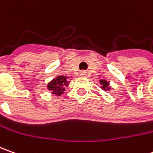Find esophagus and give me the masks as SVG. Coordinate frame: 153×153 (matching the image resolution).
I'll return each mask as SVG.
<instances>
[{"label": "esophagus", "mask_w": 153, "mask_h": 153, "mask_svg": "<svg viewBox=\"0 0 153 153\" xmlns=\"http://www.w3.org/2000/svg\"><path fill=\"white\" fill-rule=\"evenodd\" d=\"M80 75H81V76H87V72L83 71L80 72Z\"/></svg>", "instance_id": "obj_1"}]
</instances>
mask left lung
I'll use <instances>...</instances> for the list:
<instances>
[{
  "instance_id": "left-lung-1",
  "label": "left lung",
  "mask_w": 153,
  "mask_h": 153,
  "mask_svg": "<svg viewBox=\"0 0 153 153\" xmlns=\"http://www.w3.org/2000/svg\"><path fill=\"white\" fill-rule=\"evenodd\" d=\"M100 84H101V88H102V89L104 90H110V88H109V82L107 81H105V80H100Z\"/></svg>"
}]
</instances>
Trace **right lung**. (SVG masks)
I'll return each mask as SVG.
<instances>
[{
    "label": "right lung",
    "instance_id": "1",
    "mask_svg": "<svg viewBox=\"0 0 153 153\" xmlns=\"http://www.w3.org/2000/svg\"><path fill=\"white\" fill-rule=\"evenodd\" d=\"M69 83V79L65 76H58L48 84V89L52 91V94L56 95H61L65 90V87Z\"/></svg>",
    "mask_w": 153,
    "mask_h": 153
}]
</instances>
